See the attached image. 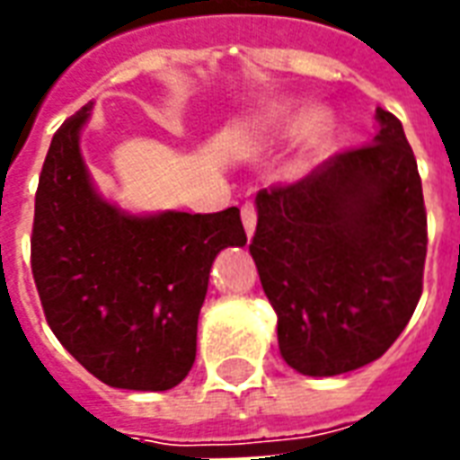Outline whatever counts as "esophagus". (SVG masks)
<instances>
[{"mask_svg":"<svg viewBox=\"0 0 460 460\" xmlns=\"http://www.w3.org/2000/svg\"><path fill=\"white\" fill-rule=\"evenodd\" d=\"M241 221H243V231H246V236H253V231H256V207L246 201L243 207H241Z\"/></svg>","mask_w":460,"mask_h":460,"instance_id":"34e87169","label":"esophagus"}]
</instances>
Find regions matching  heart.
<instances>
[{
	"mask_svg": "<svg viewBox=\"0 0 460 460\" xmlns=\"http://www.w3.org/2000/svg\"><path fill=\"white\" fill-rule=\"evenodd\" d=\"M332 115L325 108H313L305 115H296L286 105L270 108L269 113L259 120L261 135H280L293 132V147H296V167L313 162L328 147L332 137Z\"/></svg>",
	"mask_w": 460,
	"mask_h": 460,
	"instance_id": "obj_1",
	"label": "heart"
}]
</instances>
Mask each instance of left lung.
<instances>
[{"label": "left lung", "mask_w": 460, "mask_h": 460, "mask_svg": "<svg viewBox=\"0 0 460 460\" xmlns=\"http://www.w3.org/2000/svg\"><path fill=\"white\" fill-rule=\"evenodd\" d=\"M379 130L305 180L261 190L251 256L296 372L335 376L392 347L421 298L426 211L404 128L376 108Z\"/></svg>", "instance_id": "obj_1"}]
</instances>
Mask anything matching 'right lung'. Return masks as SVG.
Segmentation results:
<instances>
[{
  "label": "right lung",
  "mask_w": 460,
  "mask_h": 460,
  "mask_svg": "<svg viewBox=\"0 0 460 460\" xmlns=\"http://www.w3.org/2000/svg\"><path fill=\"white\" fill-rule=\"evenodd\" d=\"M93 103L56 130L39 177L31 273L58 342L115 389L164 392L190 375L211 263L243 246L236 207L130 214L81 155Z\"/></svg>",
  "instance_id": "obj_1"
}]
</instances>
